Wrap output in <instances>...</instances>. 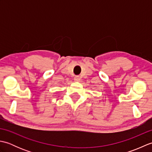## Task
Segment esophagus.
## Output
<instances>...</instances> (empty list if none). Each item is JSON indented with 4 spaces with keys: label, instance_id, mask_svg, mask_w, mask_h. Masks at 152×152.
Here are the masks:
<instances>
[{
    "label": "esophagus",
    "instance_id": "1",
    "mask_svg": "<svg viewBox=\"0 0 152 152\" xmlns=\"http://www.w3.org/2000/svg\"><path fill=\"white\" fill-rule=\"evenodd\" d=\"M74 81L75 82H80V76H75L74 77Z\"/></svg>",
    "mask_w": 152,
    "mask_h": 152
}]
</instances>
